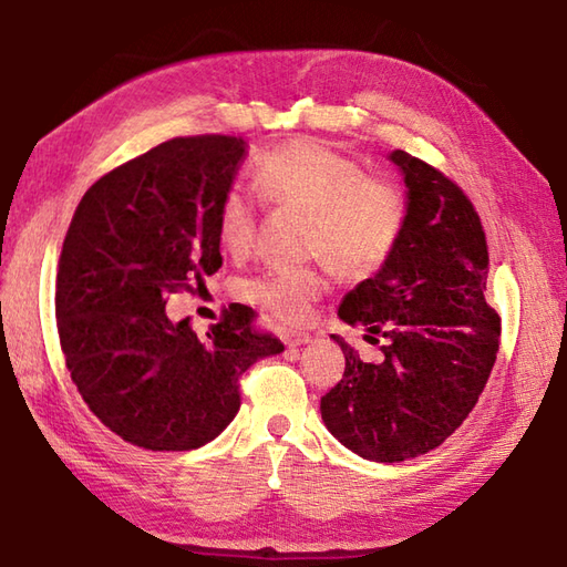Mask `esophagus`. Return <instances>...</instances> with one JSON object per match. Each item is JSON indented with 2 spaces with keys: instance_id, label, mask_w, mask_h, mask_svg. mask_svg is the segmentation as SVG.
Listing matches in <instances>:
<instances>
[{
  "instance_id": "obj_1",
  "label": "esophagus",
  "mask_w": 567,
  "mask_h": 567,
  "mask_svg": "<svg viewBox=\"0 0 567 567\" xmlns=\"http://www.w3.org/2000/svg\"><path fill=\"white\" fill-rule=\"evenodd\" d=\"M309 341H311L309 333H287V336H285L287 348H299V346H305V343H309Z\"/></svg>"
}]
</instances>
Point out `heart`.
Returning a JSON list of instances; mask_svg holds the SVG:
<instances>
[{"mask_svg":"<svg viewBox=\"0 0 567 567\" xmlns=\"http://www.w3.org/2000/svg\"><path fill=\"white\" fill-rule=\"evenodd\" d=\"M256 185L270 199L307 212L305 250L327 256L341 272H368L388 260L404 226V204L394 185L368 177L353 158L315 138H297L256 163ZM256 231V209L240 189L219 207V238L246 250ZM327 290L323 265L272 268L246 280L240 292L277 317L299 319Z\"/></svg>","mask_w":567,"mask_h":567,"instance_id":"obj_1","label":"heart"}]
</instances>
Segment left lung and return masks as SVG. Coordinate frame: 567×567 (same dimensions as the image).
Returning <instances> with one entry per match:
<instances>
[{
    "label": "left lung",
    "instance_id": "8db88e82",
    "mask_svg": "<svg viewBox=\"0 0 567 567\" xmlns=\"http://www.w3.org/2000/svg\"><path fill=\"white\" fill-rule=\"evenodd\" d=\"M404 226L380 270L346 295L339 317L363 327L382 358L370 363L341 336L346 370L321 396V419L348 451L400 463L441 445L473 412L499 351L487 305V240L463 189L404 151Z\"/></svg>",
    "mask_w": 567,
    "mask_h": 567
}]
</instances>
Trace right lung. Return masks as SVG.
Listing matches in <instances>:
<instances>
[{
	"mask_svg": "<svg viewBox=\"0 0 567 567\" xmlns=\"http://www.w3.org/2000/svg\"><path fill=\"white\" fill-rule=\"evenodd\" d=\"M248 143L173 138L100 177L60 252L55 317L82 400L116 436L148 451L214 441L240 409L238 378L285 351L228 307L199 339L171 321L167 297L197 292L221 268L219 207Z\"/></svg>",
	"mask_w": 567,
	"mask_h": 567,
	"instance_id": "add662e5",
	"label": "right lung"
}]
</instances>
